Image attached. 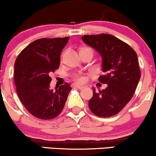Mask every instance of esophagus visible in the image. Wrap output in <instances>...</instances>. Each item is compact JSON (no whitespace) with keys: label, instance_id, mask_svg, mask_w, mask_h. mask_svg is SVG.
<instances>
[{"label":"esophagus","instance_id":"esophagus-1","mask_svg":"<svg viewBox=\"0 0 156 156\" xmlns=\"http://www.w3.org/2000/svg\"><path fill=\"white\" fill-rule=\"evenodd\" d=\"M72 87H74V88H77V89H82L84 88V87L83 86H80V85H78V84H74L72 85Z\"/></svg>","mask_w":156,"mask_h":156}]
</instances>
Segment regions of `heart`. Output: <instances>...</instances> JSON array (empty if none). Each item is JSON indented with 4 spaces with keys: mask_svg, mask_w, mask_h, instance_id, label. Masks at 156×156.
<instances>
[{
    "mask_svg": "<svg viewBox=\"0 0 156 156\" xmlns=\"http://www.w3.org/2000/svg\"><path fill=\"white\" fill-rule=\"evenodd\" d=\"M72 78H73V80L75 81L76 82L80 83V84L84 83L85 82H86V80H87L86 77H85V76H84L82 74H81V73L74 74L73 75H72Z\"/></svg>",
    "mask_w": 156,
    "mask_h": 156,
    "instance_id": "heart-1",
    "label": "heart"
}]
</instances>
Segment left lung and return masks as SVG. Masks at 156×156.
Returning <instances> with one entry per match:
<instances>
[{
    "mask_svg": "<svg viewBox=\"0 0 156 156\" xmlns=\"http://www.w3.org/2000/svg\"><path fill=\"white\" fill-rule=\"evenodd\" d=\"M84 43L92 47L102 59L104 74L99 82L105 89H93L89 107L96 116L107 118L119 114L132 99L140 78L138 56L131 46L109 34L84 35Z\"/></svg>",
    "mask_w": 156,
    "mask_h": 156,
    "instance_id": "obj_1",
    "label": "left lung"
}]
</instances>
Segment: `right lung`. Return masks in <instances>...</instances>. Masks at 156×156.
<instances>
[{
    "instance_id": "obj_1",
    "label": "right lung",
    "mask_w": 156,
    "mask_h": 156,
    "mask_svg": "<svg viewBox=\"0 0 156 156\" xmlns=\"http://www.w3.org/2000/svg\"><path fill=\"white\" fill-rule=\"evenodd\" d=\"M69 37L40 38L29 44L17 57L14 82L19 99L36 118L55 119L62 112L72 88L68 83L50 89L51 72L59 67L60 55Z\"/></svg>"
}]
</instances>
